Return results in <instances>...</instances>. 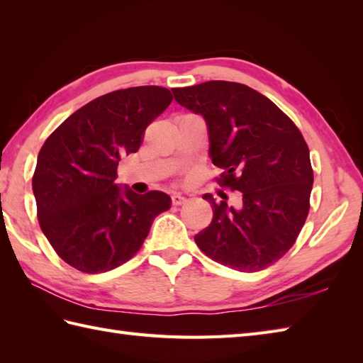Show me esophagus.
<instances>
[{
    "instance_id": "obj_1",
    "label": "esophagus",
    "mask_w": 363,
    "mask_h": 363,
    "mask_svg": "<svg viewBox=\"0 0 363 363\" xmlns=\"http://www.w3.org/2000/svg\"><path fill=\"white\" fill-rule=\"evenodd\" d=\"M172 203H173V206H182V204L187 203V198L182 196L181 194H173L172 195Z\"/></svg>"
}]
</instances>
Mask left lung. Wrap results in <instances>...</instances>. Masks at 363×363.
Returning a JSON list of instances; mask_svg holds the SVG:
<instances>
[{"label":"left lung","instance_id":"8db88e82","mask_svg":"<svg viewBox=\"0 0 363 363\" xmlns=\"http://www.w3.org/2000/svg\"><path fill=\"white\" fill-rule=\"evenodd\" d=\"M186 109L203 115L209 156L223 169L217 182L242 191L238 207L217 203L212 223L195 235L207 257L237 272H260L287 252L311 207L309 146L273 101L245 84L207 81L172 89Z\"/></svg>","mask_w":363,"mask_h":363}]
</instances>
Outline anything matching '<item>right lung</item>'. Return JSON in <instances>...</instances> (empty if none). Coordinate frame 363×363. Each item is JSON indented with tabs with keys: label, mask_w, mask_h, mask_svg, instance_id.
<instances>
[{
	"label": "right lung",
	"mask_w": 363,
	"mask_h": 363,
	"mask_svg": "<svg viewBox=\"0 0 363 363\" xmlns=\"http://www.w3.org/2000/svg\"><path fill=\"white\" fill-rule=\"evenodd\" d=\"M172 91L142 86L111 91L72 113L46 138L33 190L45 237L68 265L95 274L125 264L142 248L154 218L169 209L164 191L120 189L121 157L172 103Z\"/></svg>",
	"instance_id": "add662e5"
}]
</instances>
